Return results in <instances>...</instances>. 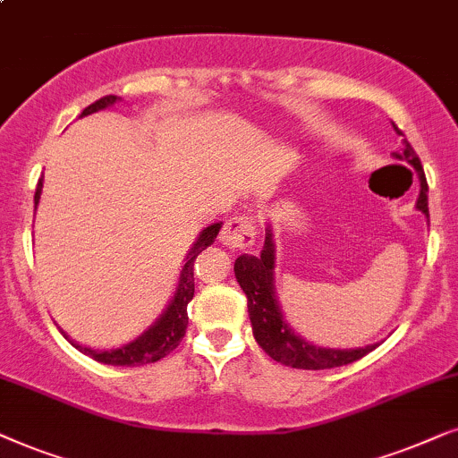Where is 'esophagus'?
Listing matches in <instances>:
<instances>
[{
	"label": "esophagus",
	"mask_w": 458,
	"mask_h": 458,
	"mask_svg": "<svg viewBox=\"0 0 458 458\" xmlns=\"http://www.w3.org/2000/svg\"><path fill=\"white\" fill-rule=\"evenodd\" d=\"M219 241L228 249H249L255 242V224L251 217L236 216L224 224Z\"/></svg>",
	"instance_id": "1"
}]
</instances>
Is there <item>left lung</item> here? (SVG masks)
I'll return each instance as SVG.
<instances>
[{"label": "left lung", "instance_id": "8db88e82", "mask_svg": "<svg viewBox=\"0 0 458 458\" xmlns=\"http://www.w3.org/2000/svg\"><path fill=\"white\" fill-rule=\"evenodd\" d=\"M394 125V130L400 133L398 127ZM395 158L406 161L414 172L419 175L420 182V192L417 199V209L429 219L428 209V180H425L423 165H420V158L411 144L404 140L400 152H394ZM274 242L270 228L266 230V242L261 253L255 255H241L234 261V274L239 280L241 289L247 295V308H249V318H251L253 335L261 350L274 360L284 364L291 369H306V370H320V369H333V367H344V364L356 362L360 358L367 356L369 352H373L379 344L367 345V347H356V350H333V347H318L308 344L306 339H301L289 322L284 320L280 306L274 295Z\"/></svg>", "mask_w": 458, "mask_h": 458}]
</instances>
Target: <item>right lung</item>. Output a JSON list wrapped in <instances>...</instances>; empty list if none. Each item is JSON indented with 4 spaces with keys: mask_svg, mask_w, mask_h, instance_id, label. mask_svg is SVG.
I'll list each match as a JSON object with an SVG mask.
<instances>
[{
    "mask_svg": "<svg viewBox=\"0 0 458 458\" xmlns=\"http://www.w3.org/2000/svg\"><path fill=\"white\" fill-rule=\"evenodd\" d=\"M117 100H119L117 96L100 98V100H96L94 105L85 108L81 117L83 114L102 111V108L106 106H113ZM41 188H44V180L38 182V191H35V209H38ZM219 228H222V224L219 222L211 224L199 234L197 242H194L192 249L186 255L184 267H182V274L178 280V289H175L172 303H169L165 312L161 314V318H158L148 331H144L140 337L130 341V344L114 347V350H91V347H83L75 344V341L66 337V335L64 337L69 339L79 352L85 353V356L94 358L96 362L113 364V367H140V364H150V362L161 360V358H165L169 352H174L175 347L180 345L182 337L186 335V327H188L186 310H188V303H191V300L194 297V259L199 258L200 251H205L207 247L213 245Z\"/></svg>",
    "mask_w": 458,
    "mask_h": 458,
    "instance_id": "add662e5",
    "label": "right lung"
}]
</instances>
